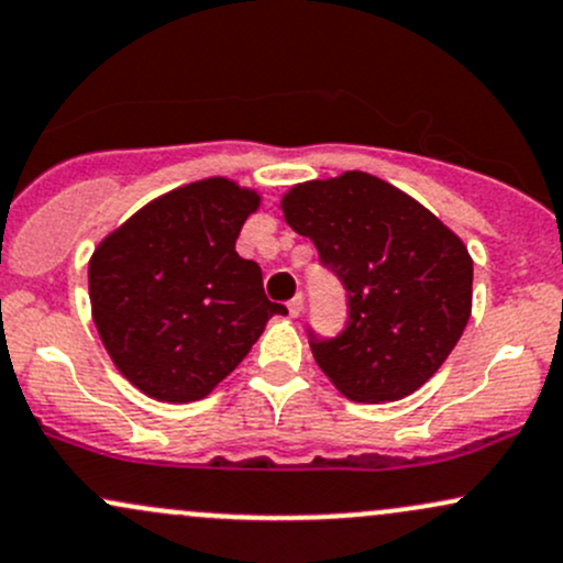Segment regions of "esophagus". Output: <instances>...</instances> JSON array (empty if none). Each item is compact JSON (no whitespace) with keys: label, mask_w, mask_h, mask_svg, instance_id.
Instances as JSON below:
<instances>
[{"label":"esophagus","mask_w":563,"mask_h":563,"mask_svg":"<svg viewBox=\"0 0 563 563\" xmlns=\"http://www.w3.org/2000/svg\"><path fill=\"white\" fill-rule=\"evenodd\" d=\"M302 306H306V298H302V295L298 292V295H295L292 300L287 302V308H289V316H300V313H302Z\"/></svg>","instance_id":"34e87169"}]
</instances>
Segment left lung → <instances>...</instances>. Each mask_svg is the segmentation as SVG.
I'll return each mask as SVG.
<instances>
[{"mask_svg":"<svg viewBox=\"0 0 563 563\" xmlns=\"http://www.w3.org/2000/svg\"><path fill=\"white\" fill-rule=\"evenodd\" d=\"M282 210L349 292L343 332L321 338L308 327L316 364L334 388L380 404L431 380L471 319L473 261L460 236L366 173L300 183Z\"/></svg>","mask_w":563,"mask_h":563,"instance_id":"obj_1","label":"left lung"}]
</instances>
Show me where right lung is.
<instances>
[{
	"label": "right lung",
	"instance_id": "1",
	"mask_svg": "<svg viewBox=\"0 0 563 563\" xmlns=\"http://www.w3.org/2000/svg\"><path fill=\"white\" fill-rule=\"evenodd\" d=\"M257 205L233 180L191 183L145 205L92 252L95 327L119 372L151 399H205L265 321L287 313L265 298L261 265L236 252Z\"/></svg>",
	"mask_w": 563,
	"mask_h": 563
}]
</instances>
